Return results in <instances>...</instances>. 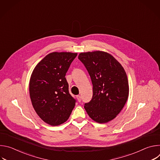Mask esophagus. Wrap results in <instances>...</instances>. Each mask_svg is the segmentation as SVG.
I'll return each instance as SVG.
<instances>
[{"mask_svg": "<svg viewBox=\"0 0 160 160\" xmlns=\"http://www.w3.org/2000/svg\"><path fill=\"white\" fill-rule=\"evenodd\" d=\"M77 100H78V102H80L81 101V96H77Z\"/></svg>", "mask_w": 160, "mask_h": 160, "instance_id": "obj_1", "label": "esophagus"}]
</instances>
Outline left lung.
Segmentation results:
<instances>
[{"label":"left lung","mask_w":160,"mask_h":160,"mask_svg":"<svg viewBox=\"0 0 160 160\" xmlns=\"http://www.w3.org/2000/svg\"><path fill=\"white\" fill-rule=\"evenodd\" d=\"M78 59L85 66L93 85L92 98L85 104V109L98 123L113 120L128 97L129 86L124 68L112 55L104 51L81 52Z\"/></svg>","instance_id":"obj_1"}]
</instances>
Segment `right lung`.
<instances>
[{
	"label": "right lung",
	"mask_w": 160,
	"mask_h": 160,
	"mask_svg": "<svg viewBox=\"0 0 160 160\" xmlns=\"http://www.w3.org/2000/svg\"><path fill=\"white\" fill-rule=\"evenodd\" d=\"M77 56V53L69 52L50 53L32 73L29 91L33 107L38 117L50 125L66 122L75 106L65 75Z\"/></svg>",
	"instance_id": "right-lung-1"
}]
</instances>
